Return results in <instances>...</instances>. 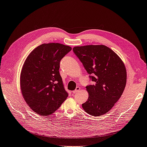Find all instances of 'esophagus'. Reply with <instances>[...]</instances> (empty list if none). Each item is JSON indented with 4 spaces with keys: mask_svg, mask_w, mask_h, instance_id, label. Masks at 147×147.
<instances>
[{
    "mask_svg": "<svg viewBox=\"0 0 147 147\" xmlns=\"http://www.w3.org/2000/svg\"><path fill=\"white\" fill-rule=\"evenodd\" d=\"M80 90V87H78V86H77V88H76V89H75V90H74L73 91V93H77V92H79V91Z\"/></svg>",
    "mask_w": 147,
    "mask_h": 147,
    "instance_id": "34e87169",
    "label": "esophagus"
}]
</instances>
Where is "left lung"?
I'll list each match as a JSON object with an SVG mask.
<instances>
[{
    "mask_svg": "<svg viewBox=\"0 0 147 147\" xmlns=\"http://www.w3.org/2000/svg\"><path fill=\"white\" fill-rule=\"evenodd\" d=\"M75 55L80 59L93 85H88L89 96L82 108L90 115L100 116L111 110L124 92L127 71L122 59L105 45L75 46Z\"/></svg>",
    "mask_w": 147,
    "mask_h": 147,
    "instance_id": "1",
    "label": "left lung"
}]
</instances>
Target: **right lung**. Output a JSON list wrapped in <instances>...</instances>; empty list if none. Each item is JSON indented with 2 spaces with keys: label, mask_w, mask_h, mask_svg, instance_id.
<instances>
[{
  "label": "right lung",
  "mask_w": 147,
  "mask_h": 147,
  "mask_svg": "<svg viewBox=\"0 0 147 147\" xmlns=\"http://www.w3.org/2000/svg\"><path fill=\"white\" fill-rule=\"evenodd\" d=\"M71 50L60 43H45L32 51L23 64L20 78L22 96L40 116L52 114L68 96L59 70L61 59Z\"/></svg>",
  "instance_id": "obj_1"
}]
</instances>
